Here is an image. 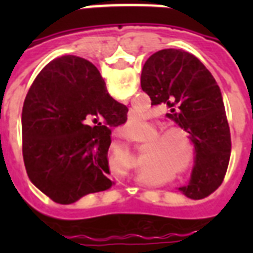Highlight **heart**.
Instances as JSON below:
<instances>
[{
  "label": "heart",
  "mask_w": 253,
  "mask_h": 253,
  "mask_svg": "<svg viewBox=\"0 0 253 253\" xmlns=\"http://www.w3.org/2000/svg\"><path fill=\"white\" fill-rule=\"evenodd\" d=\"M141 125L142 116L134 115L127 121L125 127L135 130ZM160 131L161 127L152 123L148 131L152 139H149L142 148L143 168L149 177H165L161 169H173L179 176L190 175L196 164V148L190 134L180 128H170L157 136ZM123 157L127 159L126 156Z\"/></svg>",
  "instance_id": "b5f03b06"
}]
</instances>
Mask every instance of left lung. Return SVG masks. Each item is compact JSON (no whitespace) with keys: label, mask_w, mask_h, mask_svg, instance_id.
I'll return each instance as SVG.
<instances>
[{"label":"left lung","mask_w":253,"mask_h":253,"mask_svg":"<svg viewBox=\"0 0 253 253\" xmlns=\"http://www.w3.org/2000/svg\"><path fill=\"white\" fill-rule=\"evenodd\" d=\"M141 86L152 105H167V118L190 134L196 164L188 186L179 190L192 199L221 186L230 159V131L222 94L206 66L184 50L165 48L145 62Z\"/></svg>","instance_id":"1"}]
</instances>
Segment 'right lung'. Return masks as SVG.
Instances as JSON below:
<instances>
[{
    "mask_svg": "<svg viewBox=\"0 0 253 253\" xmlns=\"http://www.w3.org/2000/svg\"><path fill=\"white\" fill-rule=\"evenodd\" d=\"M126 119V105L107 93L93 63L76 55L51 61L31 85L21 114L30 180L61 205L111 188V127Z\"/></svg>",
    "mask_w": 253,
    "mask_h": 253,
    "instance_id": "obj_1",
    "label": "right lung"
}]
</instances>
